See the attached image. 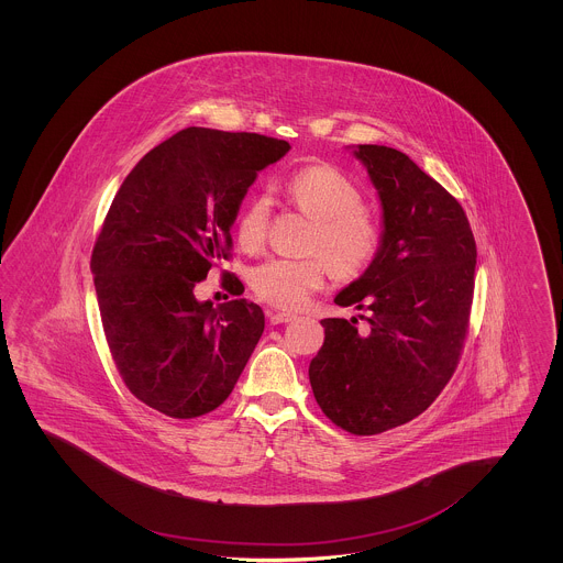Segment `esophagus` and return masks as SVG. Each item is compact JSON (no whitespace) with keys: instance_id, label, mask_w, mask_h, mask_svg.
Listing matches in <instances>:
<instances>
[{"instance_id":"34e87169","label":"esophagus","mask_w":563,"mask_h":563,"mask_svg":"<svg viewBox=\"0 0 563 563\" xmlns=\"http://www.w3.org/2000/svg\"><path fill=\"white\" fill-rule=\"evenodd\" d=\"M295 321V314L289 312H269V322L272 324H283V322Z\"/></svg>"}]
</instances>
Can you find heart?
I'll return each instance as SVG.
<instances>
[{
	"mask_svg": "<svg viewBox=\"0 0 563 563\" xmlns=\"http://www.w3.org/2000/svg\"><path fill=\"white\" fill-rule=\"evenodd\" d=\"M295 209L314 219L306 249L308 257H274L251 272L255 295L274 308L299 310L319 291L331 269L340 278H354L375 262L382 249V228L363 207L361 189L331 164H310L285 184ZM272 202L257 194L236 217L242 249L260 251L268 239Z\"/></svg>",
	"mask_w": 563,
	"mask_h": 563,
	"instance_id": "b5f03b06",
	"label": "heart"
}]
</instances>
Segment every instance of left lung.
<instances>
[{
	"mask_svg": "<svg viewBox=\"0 0 563 563\" xmlns=\"http://www.w3.org/2000/svg\"><path fill=\"white\" fill-rule=\"evenodd\" d=\"M382 209V249L335 297L367 310L324 319L310 363L322 413L352 434H377L420 416L452 379L475 294L477 244L464 209L416 162L386 145H358Z\"/></svg>",
	"mask_w": 563,
	"mask_h": 563,
	"instance_id": "1",
	"label": "left lung"
}]
</instances>
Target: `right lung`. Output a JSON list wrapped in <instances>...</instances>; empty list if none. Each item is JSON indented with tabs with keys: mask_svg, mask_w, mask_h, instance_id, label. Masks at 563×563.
Masks as SVG:
<instances>
[{
	"mask_svg": "<svg viewBox=\"0 0 563 563\" xmlns=\"http://www.w3.org/2000/svg\"><path fill=\"white\" fill-rule=\"evenodd\" d=\"M289 150L266 134L189 126L147 152L113 196L90 257L101 322L126 388L168 418L225 401L264 333L257 303L214 308L194 287L230 262L246 189ZM221 278L242 295L239 276Z\"/></svg>",
	"mask_w": 563,
	"mask_h": 563,
	"instance_id": "1",
	"label": "right lung"
}]
</instances>
